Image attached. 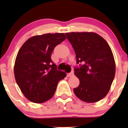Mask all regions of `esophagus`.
<instances>
[{
	"label": "esophagus",
	"mask_w": 128,
	"mask_h": 128,
	"mask_svg": "<svg viewBox=\"0 0 128 128\" xmlns=\"http://www.w3.org/2000/svg\"><path fill=\"white\" fill-rule=\"evenodd\" d=\"M67 76H68V77H72V76H74V72H70V73H68Z\"/></svg>",
	"instance_id": "obj_1"
}]
</instances>
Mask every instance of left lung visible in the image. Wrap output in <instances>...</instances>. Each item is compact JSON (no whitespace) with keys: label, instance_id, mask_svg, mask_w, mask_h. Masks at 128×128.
<instances>
[{"label":"left lung","instance_id":"1","mask_svg":"<svg viewBox=\"0 0 128 128\" xmlns=\"http://www.w3.org/2000/svg\"><path fill=\"white\" fill-rule=\"evenodd\" d=\"M76 55L79 68L74 74L80 80L74 88L75 95L84 102L95 103L109 92L116 71L115 62L110 47L101 36L93 32L66 33Z\"/></svg>","mask_w":128,"mask_h":128}]
</instances>
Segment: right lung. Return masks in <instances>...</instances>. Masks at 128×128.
<instances>
[{
	"label": "right lung",
	"mask_w": 128,
	"mask_h": 128,
	"mask_svg": "<svg viewBox=\"0 0 128 128\" xmlns=\"http://www.w3.org/2000/svg\"><path fill=\"white\" fill-rule=\"evenodd\" d=\"M66 39L64 33H47L31 37L20 48L14 74L22 92L30 101L41 104L51 99L59 81L66 76L51 60L54 48Z\"/></svg>",
	"instance_id": "right-lung-1"
}]
</instances>
